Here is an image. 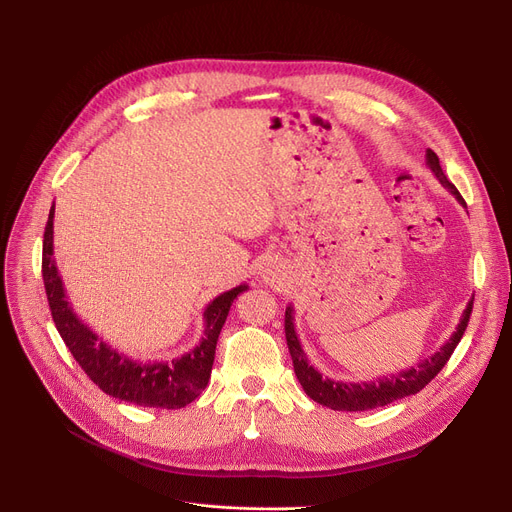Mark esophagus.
I'll return each instance as SVG.
<instances>
[{"label":"esophagus","instance_id":"obj_1","mask_svg":"<svg viewBox=\"0 0 512 512\" xmlns=\"http://www.w3.org/2000/svg\"><path fill=\"white\" fill-rule=\"evenodd\" d=\"M263 282H265V284H274V282H276V272L265 270V272H263Z\"/></svg>","mask_w":512,"mask_h":512}]
</instances>
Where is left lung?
Listing matches in <instances>:
<instances>
[{
	"label": "left lung",
	"instance_id": "1",
	"mask_svg": "<svg viewBox=\"0 0 512 512\" xmlns=\"http://www.w3.org/2000/svg\"><path fill=\"white\" fill-rule=\"evenodd\" d=\"M425 164L429 166V170L434 172V176L440 180V184L444 188H448V191L454 195V199L459 201L463 207H467L461 193L456 191V186L442 172L440 159L432 149L425 151ZM471 309H473V299L467 303L459 326H456L452 336L438 348L432 357H427L421 363H417V367L402 369L392 375H384V378H378L373 382H338V380L324 378V373H319L309 363L303 346H301V340L297 336V330H294V309H292V305H288L286 317H284V330H286V342H288V351L292 357L294 373H297V380L301 382V386L309 398H313L315 402H319V405L330 407L334 411H351L353 413V411H369V409L386 407L398 398L417 394L419 390H423L429 382L436 378V375L442 371V367L446 365V361L450 359V355L454 353L456 344L461 342L465 328L469 324Z\"/></svg>",
	"mask_w": 512,
	"mask_h": 512
}]
</instances>
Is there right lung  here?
<instances>
[{
	"instance_id": "add662e5",
	"label": "right lung",
	"mask_w": 512,
	"mask_h": 512,
	"mask_svg": "<svg viewBox=\"0 0 512 512\" xmlns=\"http://www.w3.org/2000/svg\"><path fill=\"white\" fill-rule=\"evenodd\" d=\"M53 215H56V203L49 209L43 234V284L51 317L76 363L105 394L132 405L155 409H182L191 405L209 382L215 344L226 324L228 311L238 294L249 290V286L240 284L226 290L205 307L203 336L191 351L168 361H137L99 338L68 303L62 276L53 259Z\"/></svg>"
}]
</instances>
